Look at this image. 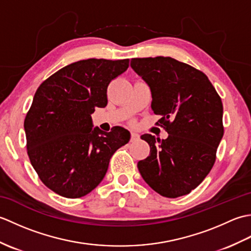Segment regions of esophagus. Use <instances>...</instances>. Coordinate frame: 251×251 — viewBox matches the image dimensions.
Returning a JSON list of instances; mask_svg holds the SVG:
<instances>
[{
  "instance_id": "obj_1",
  "label": "esophagus",
  "mask_w": 251,
  "mask_h": 251,
  "mask_svg": "<svg viewBox=\"0 0 251 251\" xmlns=\"http://www.w3.org/2000/svg\"><path fill=\"white\" fill-rule=\"evenodd\" d=\"M130 135H131V141H137V140H139V135L137 134V132H135V131H131L130 132Z\"/></svg>"
}]
</instances>
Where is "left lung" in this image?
<instances>
[{
    "mask_svg": "<svg viewBox=\"0 0 251 251\" xmlns=\"http://www.w3.org/2000/svg\"><path fill=\"white\" fill-rule=\"evenodd\" d=\"M134 71L152 94L167 139L142 135L150 155L138 162L143 180L162 196L189 194L209 174L223 137V105L206 74L170 57L134 58Z\"/></svg>",
    "mask_w": 251,
    "mask_h": 251,
    "instance_id": "8db88e82",
    "label": "left lung"
}]
</instances>
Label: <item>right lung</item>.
<instances>
[{
  "instance_id": "right-lung-1",
  "label": "right lung",
  "mask_w": 251,
  "mask_h": 251,
  "mask_svg": "<svg viewBox=\"0 0 251 251\" xmlns=\"http://www.w3.org/2000/svg\"><path fill=\"white\" fill-rule=\"evenodd\" d=\"M129 59L73 62L40 85L25 119L30 162L47 188L67 199L92 192L106 174L114 152L130 139L116 126L93 127L95 108L108 103L106 89Z\"/></svg>"
}]
</instances>
